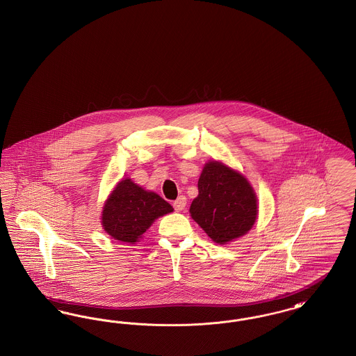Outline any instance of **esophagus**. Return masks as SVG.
Instances as JSON below:
<instances>
[{
    "instance_id": "obj_1",
    "label": "esophagus",
    "mask_w": 356,
    "mask_h": 356,
    "mask_svg": "<svg viewBox=\"0 0 356 356\" xmlns=\"http://www.w3.org/2000/svg\"><path fill=\"white\" fill-rule=\"evenodd\" d=\"M186 196H180V197H177V200H175V202H173V208H175L176 211H183V209L186 208Z\"/></svg>"
}]
</instances>
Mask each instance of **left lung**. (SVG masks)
Masks as SVG:
<instances>
[{"label":"left lung","instance_id":"left-lung-1","mask_svg":"<svg viewBox=\"0 0 356 356\" xmlns=\"http://www.w3.org/2000/svg\"><path fill=\"white\" fill-rule=\"evenodd\" d=\"M199 195L189 212L208 236L219 244L245 235L254 224L257 204L254 189L244 176L209 161L197 183Z\"/></svg>","mask_w":356,"mask_h":356}]
</instances>
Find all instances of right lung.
<instances>
[{"mask_svg":"<svg viewBox=\"0 0 356 356\" xmlns=\"http://www.w3.org/2000/svg\"><path fill=\"white\" fill-rule=\"evenodd\" d=\"M172 205L129 179L120 181L102 211V227L116 240L136 243L154 219L170 213Z\"/></svg>","mask_w":356,"mask_h":356,"instance_id":"right-lung-1","label":"right lung"}]
</instances>
